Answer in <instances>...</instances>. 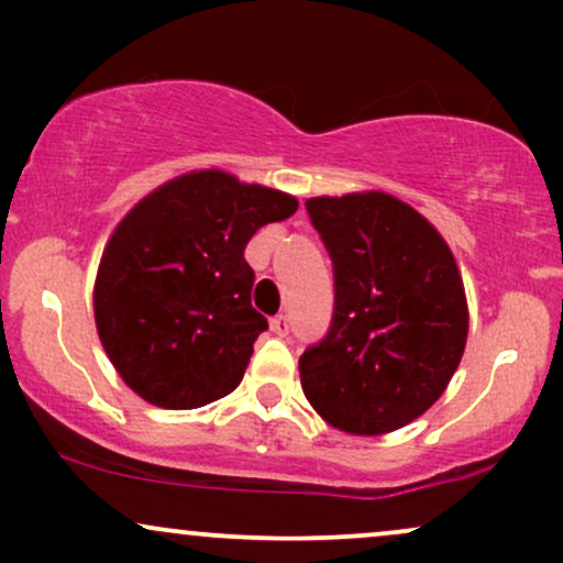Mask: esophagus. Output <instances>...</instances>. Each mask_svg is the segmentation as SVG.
<instances>
[{"instance_id": "obj_1", "label": "esophagus", "mask_w": 563, "mask_h": 563, "mask_svg": "<svg viewBox=\"0 0 563 563\" xmlns=\"http://www.w3.org/2000/svg\"><path fill=\"white\" fill-rule=\"evenodd\" d=\"M269 325H273V331L277 335H288V314H275V318L269 320Z\"/></svg>"}]
</instances>
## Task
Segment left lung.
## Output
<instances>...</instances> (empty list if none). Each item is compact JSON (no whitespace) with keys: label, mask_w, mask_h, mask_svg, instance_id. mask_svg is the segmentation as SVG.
Returning <instances> with one entry per match:
<instances>
[{"label":"left lung","mask_w":563,"mask_h":563,"mask_svg":"<svg viewBox=\"0 0 563 563\" xmlns=\"http://www.w3.org/2000/svg\"><path fill=\"white\" fill-rule=\"evenodd\" d=\"M333 264V318L299 357L309 405L349 434H386L442 397L468 309L448 243L386 192L309 198Z\"/></svg>","instance_id":"obj_1"}]
</instances>
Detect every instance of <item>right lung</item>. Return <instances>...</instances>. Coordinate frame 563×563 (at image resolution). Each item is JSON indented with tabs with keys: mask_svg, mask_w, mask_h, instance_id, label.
<instances>
[{
	"mask_svg": "<svg viewBox=\"0 0 563 563\" xmlns=\"http://www.w3.org/2000/svg\"><path fill=\"white\" fill-rule=\"evenodd\" d=\"M296 198L224 172L172 179L124 217L102 254L95 320L119 376L151 405L192 410L241 384L267 318L243 251Z\"/></svg>",
	"mask_w": 563,
	"mask_h": 563,
	"instance_id": "1",
	"label": "right lung"
}]
</instances>
